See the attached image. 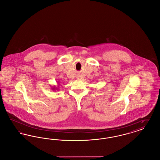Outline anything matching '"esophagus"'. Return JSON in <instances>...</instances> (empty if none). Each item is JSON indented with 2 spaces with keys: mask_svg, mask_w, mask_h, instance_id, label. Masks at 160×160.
<instances>
[{
  "mask_svg": "<svg viewBox=\"0 0 160 160\" xmlns=\"http://www.w3.org/2000/svg\"><path fill=\"white\" fill-rule=\"evenodd\" d=\"M77 78L78 79H79V78H80V76H77Z\"/></svg>",
  "mask_w": 160,
  "mask_h": 160,
  "instance_id": "esophagus-1",
  "label": "esophagus"
}]
</instances>
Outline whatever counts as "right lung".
<instances>
[{"instance_id":"add662e5","label":"right lung","mask_w":160,"mask_h":160,"mask_svg":"<svg viewBox=\"0 0 160 160\" xmlns=\"http://www.w3.org/2000/svg\"><path fill=\"white\" fill-rule=\"evenodd\" d=\"M59 84L58 83V86H54L53 88H52V89L53 91L58 90V89H59Z\"/></svg>"}]
</instances>
